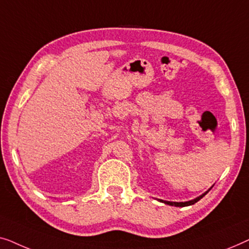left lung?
<instances>
[{"mask_svg":"<svg viewBox=\"0 0 249 249\" xmlns=\"http://www.w3.org/2000/svg\"><path fill=\"white\" fill-rule=\"evenodd\" d=\"M211 188H212V187H211ZM211 188H210V190H211ZM210 190L206 191L205 193H203L202 195L197 196V197H195L194 199H191V201H186V202H170V201H163V199H160V198H158V201H159V202H162V203H164V204H167V205L178 206V208H184V206H190V205L195 204V203L197 202V201H199V199H201V198L203 197V196L206 195V193H209Z\"/></svg>","mask_w":249,"mask_h":249,"instance_id":"left-lung-1","label":"left lung"}]
</instances>
